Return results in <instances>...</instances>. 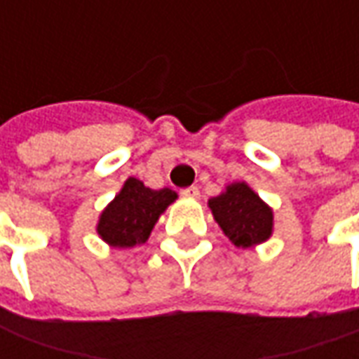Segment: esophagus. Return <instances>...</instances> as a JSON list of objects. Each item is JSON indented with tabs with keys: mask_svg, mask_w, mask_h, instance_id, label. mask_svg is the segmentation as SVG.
Segmentation results:
<instances>
[{
	"mask_svg": "<svg viewBox=\"0 0 359 359\" xmlns=\"http://www.w3.org/2000/svg\"><path fill=\"white\" fill-rule=\"evenodd\" d=\"M180 194L184 196V198H200V190H198V187H188Z\"/></svg>",
	"mask_w": 359,
	"mask_h": 359,
	"instance_id": "esophagus-1",
	"label": "esophagus"
}]
</instances>
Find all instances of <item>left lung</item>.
Here are the masks:
<instances>
[{
  "label": "left lung",
  "mask_w": 359,
  "mask_h": 359,
  "mask_svg": "<svg viewBox=\"0 0 359 359\" xmlns=\"http://www.w3.org/2000/svg\"><path fill=\"white\" fill-rule=\"evenodd\" d=\"M215 223L236 248H252L271 238L275 215L248 182H231L208 200Z\"/></svg>",
  "instance_id": "8db88e82"
}]
</instances>
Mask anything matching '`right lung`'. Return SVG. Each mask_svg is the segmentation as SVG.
Listing matches in <instances>:
<instances>
[{
    "label": "right lung",
    "mask_w": 359,
    "mask_h": 359,
    "mask_svg": "<svg viewBox=\"0 0 359 359\" xmlns=\"http://www.w3.org/2000/svg\"><path fill=\"white\" fill-rule=\"evenodd\" d=\"M179 194L171 188L151 190L128 177L123 188L100 213L95 233L111 248L126 250L148 241L154 226Z\"/></svg>",
    "instance_id": "right-lung-1"
}]
</instances>
